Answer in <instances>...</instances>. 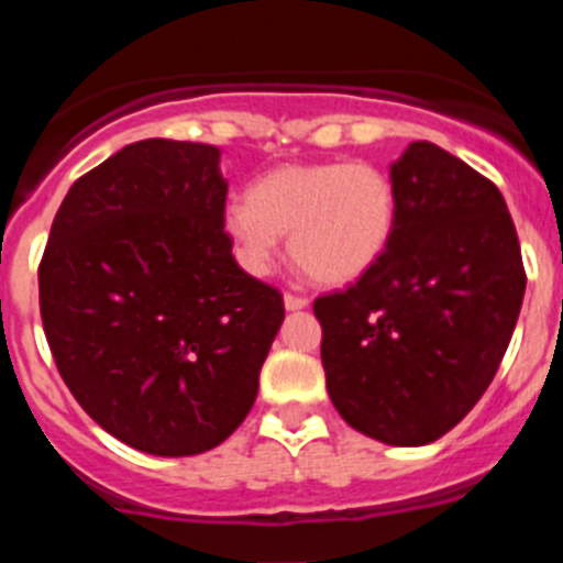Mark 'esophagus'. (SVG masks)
Masks as SVG:
<instances>
[{
    "label": "esophagus",
    "mask_w": 563,
    "mask_h": 563,
    "mask_svg": "<svg viewBox=\"0 0 563 563\" xmlns=\"http://www.w3.org/2000/svg\"><path fill=\"white\" fill-rule=\"evenodd\" d=\"M310 305L305 296H296V292H285V307L287 310H305Z\"/></svg>",
    "instance_id": "1"
}]
</instances>
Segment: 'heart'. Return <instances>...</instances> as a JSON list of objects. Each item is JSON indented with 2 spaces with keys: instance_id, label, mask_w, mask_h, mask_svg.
<instances>
[{
  "instance_id": "heart-1",
  "label": "heart",
  "mask_w": 563,
  "mask_h": 563,
  "mask_svg": "<svg viewBox=\"0 0 563 563\" xmlns=\"http://www.w3.org/2000/svg\"><path fill=\"white\" fill-rule=\"evenodd\" d=\"M395 225V183L372 163H287L225 211V231L251 271H267L278 236L290 233L292 262L327 287L369 273L389 251Z\"/></svg>"
}]
</instances>
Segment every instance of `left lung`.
Instances as JSON below:
<instances>
[{
	"instance_id": "left-lung-1",
	"label": "left lung",
	"mask_w": 563,
	"mask_h": 563,
	"mask_svg": "<svg viewBox=\"0 0 563 563\" xmlns=\"http://www.w3.org/2000/svg\"><path fill=\"white\" fill-rule=\"evenodd\" d=\"M389 251L346 290L318 296L321 363L338 415L386 445L451 431L494 380L525 298L499 188L429 141L391 163Z\"/></svg>"
}]
</instances>
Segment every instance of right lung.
<instances>
[{
	"label": "right lung",
	"instance_id": "obj_1",
	"mask_svg": "<svg viewBox=\"0 0 563 563\" xmlns=\"http://www.w3.org/2000/svg\"><path fill=\"white\" fill-rule=\"evenodd\" d=\"M220 148L137 141L73 183L38 265L49 352L81 409L154 456L251 411L285 298L236 265Z\"/></svg>",
	"mask_w": 563,
	"mask_h": 563
}]
</instances>
